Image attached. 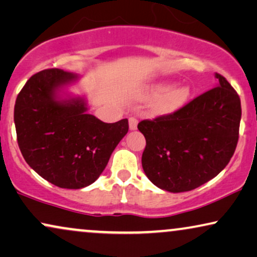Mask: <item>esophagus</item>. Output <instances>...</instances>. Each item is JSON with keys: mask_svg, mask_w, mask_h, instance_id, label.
Instances as JSON below:
<instances>
[{"mask_svg": "<svg viewBox=\"0 0 257 257\" xmlns=\"http://www.w3.org/2000/svg\"><path fill=\"white\" fill-rule=\"evenodd\" d=\"M138 123H139V119L135 117V116H131L129 117V129L131 131H136L138 129Z\"/></svg>", "mask_w": 257, "mask_h": 257, "instance_id": "obj_1", "label": "esophagus"}]
</instances>
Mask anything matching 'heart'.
I'll use <instances>...</instances> for the list:
<instances>
[{
  "mask_svg": "<svg viewBox=\"0 0 257 257\" xmlns=\"http://www.w3.org/2000/svg\"><path fill=\"white\" fill-rule=\"evenodd\" d=\"M153 93L156 95L162 93L156 101V111L162 115H170L187 104L190 97V88L186 84L170 87L169 83H160L153 88Z\"/></svg>",
  "mask_w": 257,
  "mask_h": 257,
  "instance_id": "heart-1",
  "label": "heart"
}]
</instances>
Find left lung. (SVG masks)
Masks as SVG:
<instances>
[{
	"label": "left lung",
	"mask_w": 257,
	"mask_h": 257,
	"mask_svg": "<svg viewBox=\"0 0 257 257\" xmlns=\"http://www.w3.org/2000/svg\"><path fill=\"white\" fill-rule=\"evenodd\" d=\"M215 78V88L180 110L139 123L147 142L142 168L161 189L193 190L218 175L234 155L241 101L223 76Z\"/></svg>",
	"instance_id": "left-lung-1"
}]
</instances>
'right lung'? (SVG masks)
<instances>
[{
	"instance_id": "add662e5",
	"label": "right lung",
	"mask_w": 257,
	"mask_h": 257,
	"mask_svg": "<svg viewBox=\"0 0 257 257\" xmlns=\"http://www.w3.org/2000/svg\"><path fill=\"white\" fill-rule=\"evenodd\" d=\"M80 75L46 69L17 95L14 122L26 162L48 182L67 189L94 183L128 133V119L104 123L88 114V102L66 88Z\"/></svg>"
}]
</instances>
